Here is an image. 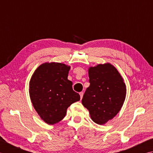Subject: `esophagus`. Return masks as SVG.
<instances>
[{
  "label": "esophagus",
  "mask_w": 153,
  "mask_h": 153,
  "mask_svg": "<svg viewBox=\"0 0 153 153\" xmlns=\"http://www.w3.org/2000/svg\"><path fill=\"white\" fill-rule=\"evenodd\" d=\"M79 94H80V98L82 99V97H83V94H84V93H83L82 92H80V93H79Z\"/></svg>",
  "instance_id": "34e87169"
}]
</instances>
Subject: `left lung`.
<instances>
[{"mask_svg":"<svg viewBox=\"0 0 153 153\" xmlns=\"http://www.w3.org/2000/svg\"><path fill=\"white\" fill-rule=\"evenodd\" d=\"M88 76L90 85L82 104L94 122L104 125L113 119L123 106L126 85L117 68L109 63L89 67Z\"/></svg>","mask_w":153,"mask_h":153,"instance_id":"8db88e82","label":"left lung"}]
</instances>
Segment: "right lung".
Masks as SVG:
<instances>
[{
    "instance_id": "right-lung-1",
    "label": "right lung",
    "mask_w": 153,
    "mask_h": 153,
    "mask_svg": "<svg viewBox=\"0 0 153 153\" xmlns=\"http://www.w3.org/2000/svg\"><path fill=\"white\" fill-rule=\"evenodd\" d=\"M70 66L61 63H45L36 68L30 81L31 102L41 119L49 125L64 118L67 108L80 100L68 80Z\"/></svg>"
}]
</instances>
